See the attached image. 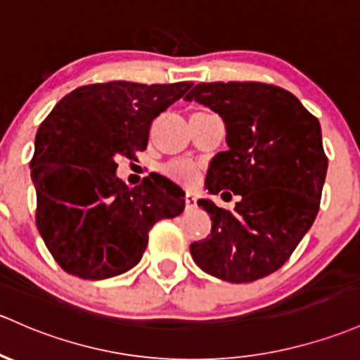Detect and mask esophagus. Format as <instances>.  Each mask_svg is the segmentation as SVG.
I'll use <instances>...</instances> for the list:
<instances>
[{
    "label": "esophagus",
    "instance_id": "esophagus-1",
    "mask_svg": "<svg viewBox=\"0 0 360 360\" xmlns=\"http://www.w3.org/2000/svg\"><path fill=\"white\" fill-rule=\"evenodd\" d=\"M185 202H187V207H195L197 197L194 194H191V192H187V194H185Z\"/></svg>",
    "mask_w": 360,
    "mask_h": 360
}]
</instances>
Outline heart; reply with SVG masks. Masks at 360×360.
Returning <instances> with one entry per match:
<instances>
[{"label":"heart","mask_w":360,"mask_h":360,"mask_svg":"<svg viewBox=\"0 0 360 360\" xmlns=\"http://www.w3.org/2000/svg\"><path fill=\"white\" fill-rule=\"evenodd\" d=\"M166 173H168V176H172L173 180L185 185H192L197 180V176H199L197 166L192 163V161L187 160L172 161V163L166 166Z\"/></svg>","instance_id":"b5f03b06"}]
</instances>
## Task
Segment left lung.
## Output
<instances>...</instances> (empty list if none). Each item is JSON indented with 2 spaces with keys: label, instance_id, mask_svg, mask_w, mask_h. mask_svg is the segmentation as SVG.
I'll return each instance as SVG.
<instances>
[{
  "label": "left lung",
  "instance_id": "obj_1",
  "mask_svg": "<svg viewBox=\"0 0 360 360\" xmlns=\"http://www.w3.org/2000/svg\"><path fill=\"white\" fill-rule=\"evenodd\" d=\"M185 101L207 106L226 129L228 150L211 160L207 192L240 195L233 211L197 200L211 233L191 243L192 259L230 283L268 276L318 216L328 169L318 118L292 92L261 82L197 84Z\"/></svg>",
  "mask_w": 360,
  "mask_h": 360
}]
</instances>
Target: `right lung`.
Wrapping results in <instances>:
<instances>
[{"mask_svg":"<svg viewBox=\"0 0 360 360\" xmlns=\"http://www.w3.org/2000/svg\"><path fill=\"white\" fill-rule=\"evenodd\" d=\"M191 87L92 84L65 96L41 123L30 161L36 225L65 271L84 280L129 271L154 223L184 212L179 185L156 173L130 188L117 176L115 160L148 148L153 120Z\"/></svg>","mask_w":360,"mask_h":360,"instance_id":"1","label":"right lung"}]
</instances>
